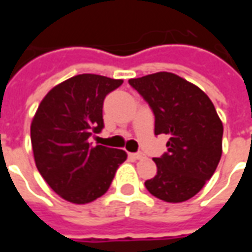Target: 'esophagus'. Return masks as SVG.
<instances>
[{
    "label": "esophagus",
    "instance_id": "1",
    "mask_svg": "<svg viewBox=\"0 0 252 252\" xmlns=\"http://www.w3.org/2000/svg\"><path fill=\"white\" fill-rule=\"evenodd\" d=\"M129 158H132V159H142V158H144V154H142V153L129 154Z\"/></svg>",
    "mask_w": 252,
    "mask_h": 252
}]
</instances>
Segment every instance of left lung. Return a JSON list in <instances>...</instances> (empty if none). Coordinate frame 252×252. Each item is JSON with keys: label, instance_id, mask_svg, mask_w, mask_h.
<instances>
[{"label": "left lung", "instance_id": "obj_1", "mask_svg": "<svg viewBox=\"0 0 252 252\" xmlns=\"http://www.w3.org/2000/svg\"><path fill=\"white\" fill-rule=\"evenodd\" d=\"M151 106L155 135L169 136L167 153L154 158L157 174L144 185L157 198L184 202L211 178L222 153V123L198 86L167 71L128 81Z\"/></svg>", "mask_w": 252, "mask_h": 252}]
</instances>
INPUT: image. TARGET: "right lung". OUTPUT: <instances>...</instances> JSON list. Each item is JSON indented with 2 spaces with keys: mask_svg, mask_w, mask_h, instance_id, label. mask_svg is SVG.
Returning a JSON list of instances; mask_svg holds the SVG:
<instances>
[{
  "mask_svg": "<svg viewBox=\"0 0 252 252\" xmlns=\"http://www.w3.org/2000/svg\"><path fill=\"white\" fill-rule=\"evenodd\" d=\"M123 83L97 74H79L52 88L31 123L36 167L63 200L88 204L105 194L126 151L92 146L102 126L106 94Z\"/></svg>",
  "mask_w": 252,
  "mask_h": 252,
  "instance_id": "add662e5",
  "label": "right lung"
}]
</instances>
